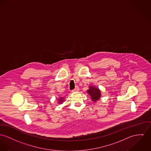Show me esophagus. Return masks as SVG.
I'll use <instances>...</instances> for the list:
<instances>
[{"instance_id":"34e87169","label":"esophagus","mask_w":151,"mask_h":151,"mask_svg":"<svg viewBox=\"0 0 151 151\" xmlns=\"http://www.w3.org/2000/svg\"><path fill=\"white\" fill-rule=\"evenodd\" d=\"M79 90V87H78V86H76L75 88L73 90H72V92H76V91H78Z\"/></svg>"}]
</instances>
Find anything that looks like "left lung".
<instances>
[{
    "mask_svg": "<svg viewBox=\"0 0 151 151\" xmlns=\"http://www.w3.org/2000/svg\"><path fill=\"white\" fill-rule=\"evenodd\" d=\"M89 90H87V93L90 94L91 97V99L93 101H96L98 100L101 97V91L100 90L95 87L90 86Z\"/></svg>",
    "mask_w": 151,
    "mask_h": 151,
    "instance_id": "left-lung-1",
    "label": "left lung"
}]
</instances>
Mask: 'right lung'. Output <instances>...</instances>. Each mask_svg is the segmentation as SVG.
<instances>
[{"label":"right lung","instance_id":"1","mask_svg":"<svg viewBox=\"0 0 151 151\" xmlns=\"http://www.w3.org/2000/svg\"><path fill=\"white\" fill-rule=\"evenodd\" d=\"M59 99H60L58 100V101H59V102H58V103H59V104H61V103H62V102L63 101V98H59Z\"/></svg>","mask_w":151,"mask_h":151}]
</instances>
